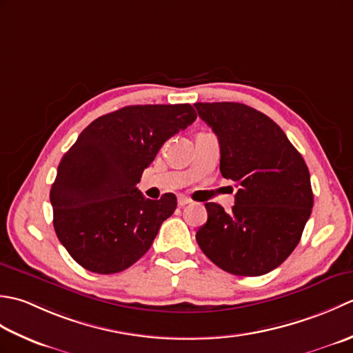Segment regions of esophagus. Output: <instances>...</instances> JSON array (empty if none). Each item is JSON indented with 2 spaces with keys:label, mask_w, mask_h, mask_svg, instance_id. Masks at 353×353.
Wrapping results in <instances>:
<instances>
[{
  "label": "esophagus",
  "mask_w": 353,
  "mask_h": 353,
  "mask_svg": "<svg viewBox=\"0 0 353 353\" xmlns=\"http://www.w3.org/2000/svg\"><path fill=\"white\" fill-rule=\"evenodd\" d=\"M190 203H192V201H190L189 198H187V196H184V195H179V196H178V205H179V207H184V205L190 204Z\"/></svg>",
  "instance_id": "34e87169"
}]
</instances>
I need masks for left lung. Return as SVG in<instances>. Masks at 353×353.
Listing matches in <instances>:
<instances>
[{"instance_id":"left-lung-1","label":"left lung","mask_w":353,"mask_h":353,"mask_svg":"<svg viewBox=\"0 0 353 353\" xmlns=\"http://www.w3.org/2000/svg\"><path fill=\"white\" fill-rule=\"evenodd\" d=\"M221 148V174L239 187L227 213L207 203L196 232L210 261L236 276L277 268L300 242L314 195L303 157L268 116L236 102L195 103Z\"/></svg>"}]
</instances>
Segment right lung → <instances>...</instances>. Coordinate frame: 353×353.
Segmentation results:
<instances>
[{
    "mask_svg": "<svg viewBox=\"0 0 353 353\" xmlns=\"http://www.w3.org/2000/svg\"><path fill=\"white\" fill-rule=\"evenodd\" d=\"M196 120L189 103L134 105L86 126L57 166L53 225L74 261L97 274L134 265L176 208L174 193L146 199L143 170L172 135Z\"/></svg>",
    "mask_w": 353,
    "mask_h": 353,
    "instance_id": "add662e5",
    "label": "right lung"
}]
</instances>
